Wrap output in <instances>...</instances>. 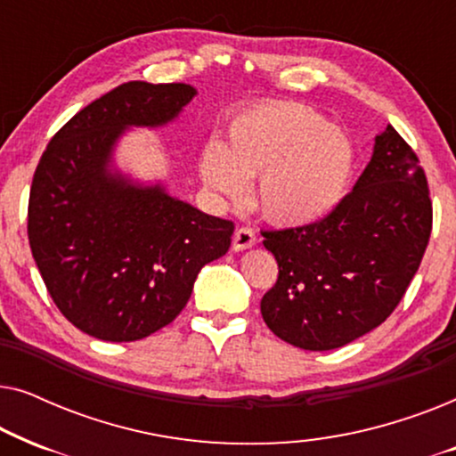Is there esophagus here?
<instances>
[{
  "instance_id": "esophagus-1",
  "label": "esophagus",
  "mask_w": 456,
  "mask_h": 456,
  "mask_svg": "<svg viewBox=\"0 0 456 456\" xmlns=\"http://www.w3.org/2000/svg\"><path fill=\"white\" fill-rule=\"evenodd\" d=\"M255 240H257V236L251 228H239L234 232L232 248L234 251H245V248H251L255 245Z\"/></svg>"
}]
</instances>
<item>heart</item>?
Here are the masks:
<instances>
[{
    "mask_svg": "<svg viewBox=\"0 0 456 456\" xmlns=\"http://www.w3.org/2000/svg\"><path fill=\"white\" fill-rule=\"evenodd\" d=\"M357 170V149L345 130L303 103L253 105L230 120L226 142L211 141L199 174L217 197L242 203L257 178V201L280 226L326 220L345 201Z\"/></svg>",
    "mask_w": 456,
    "mask_h": 456,
    "instance_id": "obj_1",
    "label": "heart"
}]
</instances>
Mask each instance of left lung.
I'll return each instance as SVG.
<instances>
[{
    "instance_id": "8db88e82",
    "label": "left lung",
    "mask_w": 456,
    "mask_h": 456,
    "mask_svg": "<svg viewBox=\"0 0 456 456\" xmlns=\"http://www.w3.org/2000/svg\"><path fill=\"white\" fill-rule=\"evenodd\" d=\"M261 234L278 261L261 298L267 328L305 351L345 346L386 322L419 270L432 234L426 174L388 124L334 214Z\"/></svg>"
}]
</instances>
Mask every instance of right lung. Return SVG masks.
<instances>
[{"label": "right lung", "mask_w": 456, "mask_h": 456, "mask_svg": "<svg viewBox=\"0 0 456 456\" xmlns=\"http://www.w3.org/2000/svg\"><path fill=\"white\" fill-rule=\"evenodd\" d=\"M197 89L124 83L70 118L37 166L28 242L53 303L85 334L133 342L176 320L197 273L226 255L234 224L114 164L128 128H161Z\"/></svg>", "instance_id": "1"}]
</instances>
